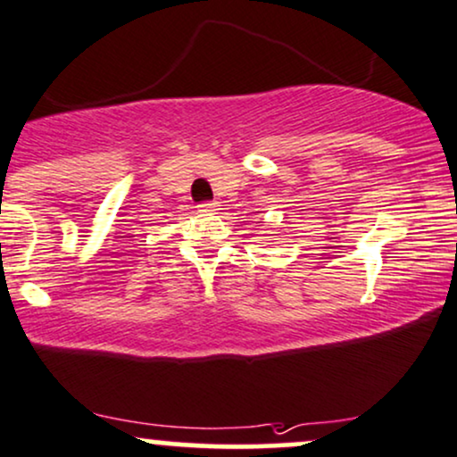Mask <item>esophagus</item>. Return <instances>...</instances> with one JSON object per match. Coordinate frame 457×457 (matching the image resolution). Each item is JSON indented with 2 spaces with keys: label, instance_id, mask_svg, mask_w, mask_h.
I'll use <instances>...</instances> for the list:
<instances>
[{
  "label": "esophagus",
  "instance_id": "1",
  "mask_svg": "<svg viewBox=\"0 0 457 457\" xmlns=\"http://www.w3.org/2000/svg\"><path fill=\"white\" fill-rule=\"evenodd\" d=\"M218 207L220 205L216 201H205V203H201V205H199V212L201 213H216Z\"/></svg>",
  "mask_w": 457,
  "mask_h": 457
}]
</instances>
